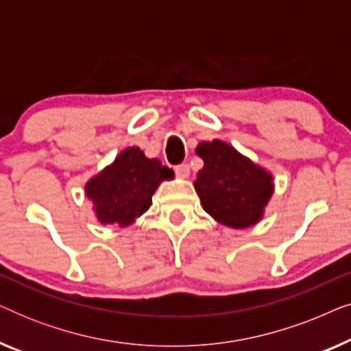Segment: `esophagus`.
<instances>
[{
	"label": "esophagus",
	"mask_w": 351,
	"mask_h": 351,
	"mask_svg": "<svg viewBox=\"0 0 351 351\" xmlns=\"http://www.w3.org/2000/svg\"><path fill=\"white\" fill-rule=\"evenodd\" d=\"M174 171H176L177 177H180V179H186V177H189V174H190V167H189V165H186V162L177 165L174 167Z\"/></svg>",
	"instance_id": "34e87169"
}]
</instances>
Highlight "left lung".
<instances>
[{"label":"left lung","mask_w":351,"mask_h":351,"mask_svg":"<svg viewBox=\"0 0 351 351\" xmlns=\"http://www.w3.org/2000/svg\"><path fill=\"white\" fill-rule=\"evenodd\" d=\"M196 155L204 161L195 189L206 213L232 228L256 223L273 193L271 176L222 141L199 143Z\"/></svg>","instance_id":"obj_1"}]
</instances>
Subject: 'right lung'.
Returning a JSON list of instances; mask_svg holds the SVG:
<instances>
[{
	"label": "right lung",
	"mask_w": 351,
	"mask_h": 351,
	"mask_svg": "<svg viewBox=\"0 0 351 351\" xmlns=\"http://www.w3.org/2000/svg\"><path fill=\"white\" fill-rule=\"evenodd\" d=\"M172 177L174 171L160 160H148L138 148H128L88 182L86 195L100 222L126 227L150 208L158 185Z\"/></svg>",
	"instance_id": "add662e5"
}]
</instances>
